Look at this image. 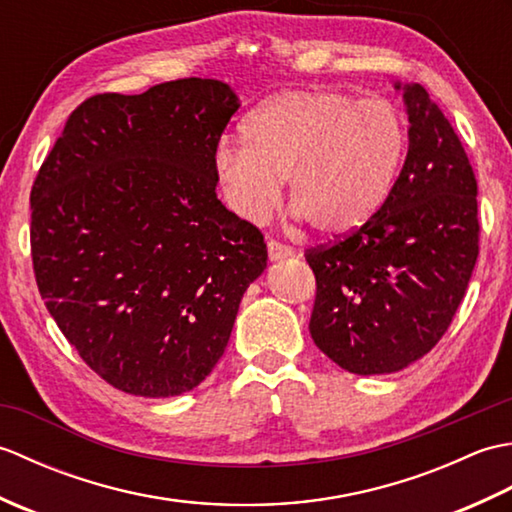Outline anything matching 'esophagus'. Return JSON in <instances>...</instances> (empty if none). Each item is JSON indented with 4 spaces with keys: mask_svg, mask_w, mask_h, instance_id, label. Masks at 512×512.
I'll return each mask as SVG.
<instances>
[{
    "mask_svg": "<svg viewBox=\"0 0 512 512\" xmlns=\"http://www.w3.org/2000/svg\"><path fill=\"white\" fill-rule=\"evenodd\" d=\"M292 255H295V250H292L290 246L277 242V239H270V242H268L270 262H279V259H286V257H292Z\"/></svg>",
    "mask_w": 512,
    "mask_h": 512,
    "instance_id": "34e87169",
    "label": "esophagus"
}]
</instances>
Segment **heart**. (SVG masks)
Here are the masks:
<instances>
[{
	"instance_id": "1",
	"label": "heart",
	"mask_w": 512,
	"mask_h": 512,
	"mask_svg": "<svg viewBox=\"0 0 512 512\" xmlns=\"http://www.w3.org/2000/svg\"><path fill=\"white\" fill-rule=\"evenodd\" d=\"M244 143L215 151V178L244 222L262 224L281 180L297 217L319 235L358 231L383 209L407 156V123L387 101L332 90H288L244 123Z\"/></svg>"
}]
</instances>
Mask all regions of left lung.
Instances as JSON below:
<instances>
[{
	"label": "left lung",
	"mask_w": 512,
	"mask_h": 512,
	"mask_svg": "<svg viewBox=\"0 0 512 512\" xmlns=\"http://www.w3.org/2000/svg\"><path fill=\"white\" fill-rule=\"evenodd\" d=\"M409 151L372 220L306 250L317 279L310 334L358 376L391 374L449 330L480 253L477 180L458 134L420 83H396Z\"/></svg>",
	"instance_id": "1"
}]
</instances>
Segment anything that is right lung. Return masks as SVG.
<instances>
[{"label": "right lung", "mask_w": 512, "mask_h": 512, "mask_svg": "<svg viewBox=\"0 0 512 512\" xmlns=\"http://www.w3.org/2000/svg\"><path fill=\"white\" fill-rule=\"evenodd\" d=\"M237 107L226 83L195 76L96 94L32 184L41 297L83 361L125 394L198 387L266 268L262 231L215 193L217 143Z\"/></svg>", "instance_id": "1"}]
</instances>
